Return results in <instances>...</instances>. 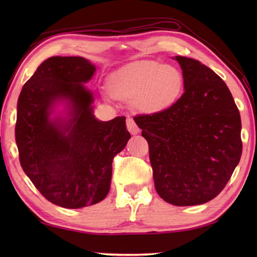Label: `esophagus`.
<instances>
[{
	"instance_id": "obj_1",
	"label": "esophagus",
	"mask_w": 257,
	"mask_h": 257,
	"mask_svg": "<svg viewBox=\"0 0 257 257\" xmlns=\"http://www.w3.org/2000/svg\"><path fill=\"white\" fill-rule=\"evenodd\" d=\"M127 129L129 130V133L132 135H137L140 133V129L137 124H136V122L134 121L133 118L128 117L127 118Z\"/></svg>"
}]
</instances>
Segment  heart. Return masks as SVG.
<instances>
[{
	"instance_id": "b5f03b06",
	"label": "heart",
	"mask_w": 257,
	"mask_h": 257,
	"mask_svg": "<svg viewBox=\"0 0 257 257\" xmlns=\"http://www.w3.org/2000/svg\"><path fill=\"white\" fill-rule=\"evenodd\" d=\"M184 78L181 70L155 61L124 65L110 75L109 89L117 98L134 100L145 113L166 110L181 96Z\"/></svg>"
}]
</instances>
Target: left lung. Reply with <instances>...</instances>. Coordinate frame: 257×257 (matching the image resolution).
<instances>
[{
  "instance_id": "8db88e82",
  "label": "left lung",
  "mask_w": 257,
  "mask_h": 257,
  "mask_svg": "<svg viewBox=\"0 0 257 257\" xmlns=\"http://www.w3.org/2000/svg\"><path fill=\"white\" fill-rule=\"evenodd\" d=\"M184 92L166 110L135 117L149 144L158 194L177 206L206 203L224 189L242 155L241 116L212 69L176 56Z\"/></svg>"
}]
</instances>
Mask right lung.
<instances>
[{
  "mask_svg": "<svg viewBox=\"0 0 257 257\" xmlns=\"http://www.w3.org/2000/svg\"><path fill=\"white\" fill-rule=\"evenodd\" d=\"M95 72L84 57H50L26 81L18 100L21 166L46 200L66 209L106 198L112 159L132 137L125 117L101 121L94 116V94L84 84Z\"/></svg>",
  "mask_w": 257,
  "mask_h": 257,
  "instance_id": "obj_1",
  "label": "right lung"
}]
</instances>
